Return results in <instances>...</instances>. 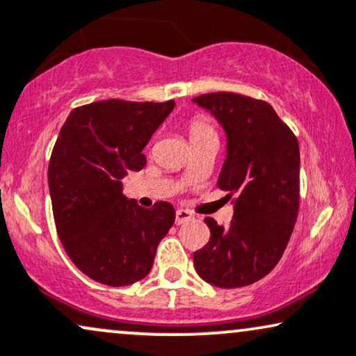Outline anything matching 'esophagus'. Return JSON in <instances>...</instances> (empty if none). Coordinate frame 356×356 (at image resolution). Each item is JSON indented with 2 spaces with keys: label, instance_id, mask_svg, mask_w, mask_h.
Listing matches in <instances>:
<instances>
[{
  "label": "esophagus",
  "instance_id": "esophagus-1",
  "mask_svg": "<svg viewBox=\"0 0 356 356\" xmlns=\"http://www.w3.org/2000/svg\"><path fill=\"white\" fill-rule=\"evenodd\" d=\"M192 218H193V215L191 213V211L182 210V209H179L177 211H175V225H184Z\"/></svg>",
  "mask_w": 356,
  "mask_h": 356
}]
</instances>
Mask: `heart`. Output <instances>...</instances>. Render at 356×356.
<instances>
[{
    "mask_svg": "<svg viewBox=\"0 0 356 356\" xmlns=\"http://www.w3.org/2000/svg\"><path fill=\"white\" fill-rule=\"evenodd\" d=\"M188 133H191V139H192V138L204 136V134L213 133V129L210 128L209 123H207L205 120H202V118H193V120L191 121V126H188Z\"/></svg>",
    "mask_w": 356,
    "mask_h": 356,
    "instance_id": "obj_1",
    "label": "heart"
}]
</instances>
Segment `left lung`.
Wrapping results in <instances>:
<instances>
[{
  "label": "left lung",
  "instance_id": "1",
  "mask_svg": "<svg viewBox=\"0 0 356 356\" xmlns=\"http://www.w3.org/2000/svg\"><path fill=\"white\" fill-rule=\"evenodd\" d=\"M222 126L227 156L217 186L233 195L225 228L205 218L210 241L193 266L211 286L232 289L271 273L284 253L299 210V143L266 102L217 92L192 98Z\"/></svg>",
  "mask_w": 356,
  "mask_h": 356
}]
</instances>
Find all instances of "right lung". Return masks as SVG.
I'll use <instances>...</instances> for the list:
<instances>
[{
  "label": "right lung",
  "instance_id": "obj_1",
  "mask_svg": "<svg viewBox=\"0 0 356 356\" xmlns=\"http://www.w3.org/2000/svg\"><path fill=\"white\" fill-rule=\"evenodd\" d=\"M174 105L95 102L72 110L58 133L47 174L54 220L67 254L93 281L120 287L146 277L174 225L169 202L143 209L121 182L145 168L143 149Z\"/></svg>",
  "mask_w": 356,
  "mask_h": 356
}]
</instances>
